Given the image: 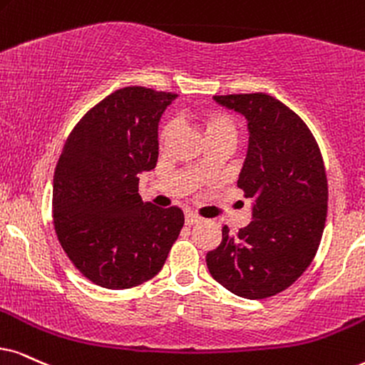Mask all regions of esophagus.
Returning a JSON list of instances; mask_svg holds the SVG:
<instances>
[{
    "mask_svg": "<svg viewBox=\"0 0 365 365\" xmlns=\"http://www.w3.org/2000/svg\"><path fill=\"white\" fill-rule=\"evenodd\" d=\"M198 220H200V217H198L195 212H192V210L185 212V224L187 225H193L195 222H198Z\"/></svg>",
    "mask_w": 365,
    "mask_h": 365,
    "instance_id": "34e87169",
    "label": "esophagus"
}]
</instances>
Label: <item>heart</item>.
Wrapping results in <instances>:
<instances>
[{
	"instance_id": "obj_1",
	"label": "heart",
	"mask_w": 365,
	"mask_h": 365,
	"mask_svg": "<svg viewBox=\"0 0 365 365\" xmlns=\"http://www.w3.org/2000/svg\"><path fill=\"white\" fill-rule=\"evenodd\" d=\"M202 128H204L207 140H219V138H229V140H237V124L229 114L225 113H209L202 116ZM175 124L173 121H165L160 128V145L165 146L172 136Z\"/></svg>"
}]
</instances>
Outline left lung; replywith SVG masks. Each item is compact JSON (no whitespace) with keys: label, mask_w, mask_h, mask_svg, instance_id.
<instances>
[{"label":"left lung","mask_w":365,"mask_h":365,"mask_svg":"<svg viewBox=\"0 0 365 365\" xmlns=\"http://www.w3.org/2000/svg\"><path fill=\"white\" fill-rule=\"evenodd\" d=\"M247 119L249 150L237 187L252 220L205 256L212 278L247 299L274 297L312 264L327 220L329 183L315 136L294 110L264 92L214 96Z\"/></svg>","instance_id":"obj_1"}]
</instances>
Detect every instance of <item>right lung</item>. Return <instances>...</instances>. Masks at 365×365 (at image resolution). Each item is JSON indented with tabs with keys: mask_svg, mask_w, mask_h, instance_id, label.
I'll use <instances>...</instances> for the list:
<instances>
[{
	"mask_svg": "<svg viewBox=\"0 0 365 365\" xmlns=\"http://www.w3.org/2000/svg\"><path fill=\"white\" fill-rule=\"evenodd\" d=\"M175 92L131 86L87 110L68 135L53 175L52 217L72 264L94 284L126 289L160 273L183 212L138 193L158 160V121Z\"/></svg>",
	"mask_w": 365,
	"mask_h": 365,
	"instance_id": "add662e5",
	"label": "right lung"
}]
</instances>
